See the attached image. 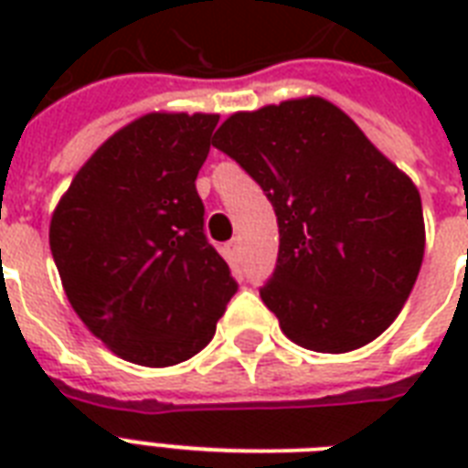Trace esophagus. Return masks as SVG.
Segmentation results:
<instances>
[{
    "label": "esophagus",
    "instance_id": "esophagus-1",
    "mask_svg": "<svg viewBox=\"0 0 468 468\" xmlns=\"http://www.w3.org/2000/svg\"><path fill=\"white\" fill-rule=\"evenodd\" d=\"M226 257L230 260V262H238L240 260V240H230L226 242Z\"/></svg>",
    "mask_w": 468,
    "mask_h": 468
}]
</instances>
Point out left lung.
Segmentation results:
<instances>
[{
    "instance_id": "obj_1",
    "label": "left lung",
    "mask_w": 468,
    "mask_h": 468,
    "mask_svg": "<svg viewBox=\"0 0 468 468\" xmlns=\"http://www.w3.org/2000/svg\"><path fill=\"white\" fill-rule=\"evenodd\" d=\"M274 206L279 257L260 289L292 342L342 355L377 340L425 255L420 194L320 97L238 112L213 135Z\"/></svg>"
}]
</instances>
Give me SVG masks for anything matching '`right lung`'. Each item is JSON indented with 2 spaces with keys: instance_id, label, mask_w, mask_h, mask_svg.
<instances>
[{
  "instance_id": "1",
  "label": "right lung",
  "mask_w": 468,
  "mask_h": 468,
  "mask_svg": "<svg viewBox=\"0 0 468 468\" xmlns=\"http://www.w3.org/2000/svg\"><path fill=\"white\" fill-rule=\"evenodd\" d=\"M216 113H148L84 162L50 218L69 306L119 356L172 367L211 342L238 292L204 233L197 175Z\"/></svg>"
}]
</instances>
